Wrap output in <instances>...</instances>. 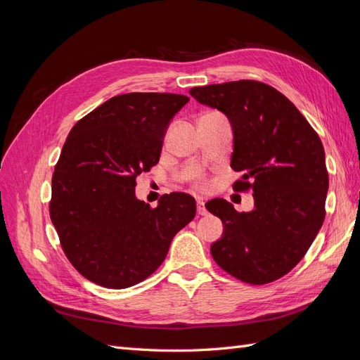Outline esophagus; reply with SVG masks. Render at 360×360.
<instances>
[{"label": "esophagus", "mask_w": 360, "mask_h": 360, "mask_svg": "<svg viewBox=\"0 0 360 360\" xmlns=\"http://www.w3.org/2000/svg\"><path fill=\"white\" fill-rule=\"evenodd\" d=\"M197 212H198V214H201V216H205V214H207V210H205V205H204V201H202V200H198V201H197Z\"/></svg>", "instance_id": "34e87169"}]
</instances>
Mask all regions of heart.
<instances>
[{
    "mask_svg": "<svg viewBox=\"0 0 360 360\" xmlns=\"http://www.w3.org/2000/svg\"><path fill=\"white\" fill-rule=\"evenodd\" d=\"M195 184H197V188H200V189H204V188H205V181H204L202 179H198L197 183H195Z\"/></svg>",
    "mask_w": 360,
    "mask_h": 360,
    "instance_id": "obj_1",
    "label": "heart"
}]
</instances>
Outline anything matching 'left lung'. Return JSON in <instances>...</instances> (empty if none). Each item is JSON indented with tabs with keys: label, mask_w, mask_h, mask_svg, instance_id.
Returning a JSON list of instances; mask_svg holds the SVG:
<instances>
[{
	"label": "left lung",
	"mask_w": 360,
	"mask_h": 360,
	"mask_svg": "<svg viewBox=\"0 0 360 360\" xmlns=\"http://www.w3.org/2000/svg\"><path fill=\"white\" fill-rule=\"evenodd\" d=\"M200 103L230 120L233 189L254 192V210L237 212L222 198L205 204L221 217L224 234L210 248L226 274L248 284L274 282L308 252L323 225L329 174L317 132L287 97L258 81L191 89Z\"/></svg>",
	"instance_id": "obj_1"
}]
</instances>
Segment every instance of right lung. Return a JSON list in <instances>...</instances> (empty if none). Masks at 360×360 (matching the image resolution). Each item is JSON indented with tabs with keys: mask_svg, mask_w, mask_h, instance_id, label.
Instances as JSON below:
<instances>
[{
	"mask_svg": "<svg viewBox=\"0 0 360 360\" xmlns=\"http://www.w3.org/2000/svg\"><path fill=\"white\" fill-rule=\"evenodd\" d=\"M188 102L172 93L120 94L72 127L49 214L64 254L94 284L120 290L144 281L195 217L188 193L162 195L155 209L135 197L136 177L159 162L171 118Z\"/></svg>",
	"mask_w": 360,
	"mask_h": 360,
	"instance_id": "add662e5",
	"label": "right lung"
}]
</instances>
